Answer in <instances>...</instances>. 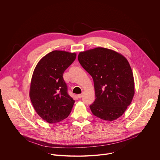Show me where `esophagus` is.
I'll return each mask as SVG.
<instances>
[{"mask_svg":"<svg viewBox=\"0 0 160 160\" xmlns=\"http://www.w3.org/2000/svg\"><path fill=\"white\" fill-rule=\"evenodd\" d=\"M83 93H82V94H78V98H82L83 97Z\"/></svg>","mask_w":160,"mask_h":160,"instance_id":"obj_1","label":"esophagus"}]
</instances>
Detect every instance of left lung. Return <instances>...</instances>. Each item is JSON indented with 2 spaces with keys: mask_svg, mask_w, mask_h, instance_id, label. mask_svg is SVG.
Here are the masks:
<instances>
[{
  "mask_svg": "<svg viewBox=\"0 0 160 160\" xmlns=\"http://www.w3.org/2000/svg\"><path fill=\"white\" fill-rule=\"evenodd\" d=\"M78 59L94 80L96 99L90 106L93 115L110 122L120 117L135 94L133 75L128 60L104 48L80 52Z\"/></svg>",
  "mask_w": 160,
  "mask_h": 160,
  "instance_id": "8db88e82",
  "label": "left lung"
}]
</instances>
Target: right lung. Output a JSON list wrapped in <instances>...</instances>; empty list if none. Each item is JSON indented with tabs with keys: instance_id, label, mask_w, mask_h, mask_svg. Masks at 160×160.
I'll return each instance as SVG.
<instances>
[{
	"instance_id": "1",
	"label": "right lung",
	"mask_w": 160,
	"mask_h": 160,
	"mask_svg": "<svg viewBox=\"0 0 160 160\" xmlns=\"http://www.w3.org/2000/svg\"><path fill=\"white\" fill-rule=\"evenodd\" d=\"M77 54L53 51L43 56L33 71L30 98L38 115L49 123L66 118L75 101L68 95L62 75L75 60Z\"/></svg>"
}]
</instances>
